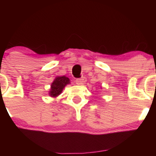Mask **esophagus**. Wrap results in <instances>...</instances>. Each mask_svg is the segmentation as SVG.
<instances>
[{"label": "esophagus", "mask_w": 156, "mask_h": 156, "mask_svg": "<svg viewBox=\"0 0 156 156\" xmlns=\"http://www.w3.org/2000/svg\"><path fill=\"white\" fill-rule=\"evenodd\" d=\"M86 79L85 78H78V79H76V83L79 86H83L84 83H85Z\"/></svg>", "instance_id": "34e87169"}]
</instances>
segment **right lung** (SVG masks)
Returning <instances> with one entry per match:
<instances>
[{
    "mask_svg": "<svg viewBox=\"0 0 156 156\" xmlns=\"http://www.w3.org/2000/svg\"><path fill=\"white\" fill-rule=\"evenodd\" d=\"M69 83H70V80L67 77L64 76H56L53 83H51V89L48 94L51 98H56L62 92L64 87Z\"/></svg>",
    "mask_w": 156,
    "mask_h": 156,
    "instance_id": "obj_1",
    "label": "right lung"
}]
</instances>
